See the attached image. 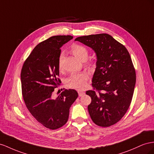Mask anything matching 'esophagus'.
Listing matches in <instances>:
<instances>
[{
	"instance_id": "34e87169",
	"label": "esophagus",
	"mask_w": 154,
	"mask_h": 154,
	"mask_svg": "<svg viewBox=\"0 0 154 154\" xmlns=\"http://www.w3.org/2000/svg\"><path fill=\"white\" fill-rule=\"evenodd\" d=\"M78 94H79V96L81 97L82 95H84L85 94V93L84 91H78Z\"/></svg>"
}]
</instances>
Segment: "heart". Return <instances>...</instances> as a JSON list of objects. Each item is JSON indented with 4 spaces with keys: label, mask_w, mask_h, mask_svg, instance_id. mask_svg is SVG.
<instances>
[{
    "label": "heart",
    "mask_w": 154,
    "mask_h": 154,
    "mask_svg": "<svg viewBox=\"0 0 154 154\" xmlns=\"http://www.w3.org/2000/svg\"><path fill=\"white\" fill-rule=\"evenodd\" d=\"M72 54L81 60H85L88 56V50L85 46L79 45H74L71 49ZM85 65L87 67L91 68L94 66V63L92 61H86ZM58 67L60 70L62 69V56H60L58 61ZM88 75L86 72H81L73 73L66 81L67 86L71 88L76 90H81L84 88L86 85Z\"/></svg>",
    "instance_id": "1"
}]
</instances>
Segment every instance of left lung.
I'll use <instances>...</instances> for the list:
<instances>
[{
    "instance_id": "obj_1",
    "label": "left lung",
    "mask_w": 154,
    "mask_h": 154,
    "mask_svg": "<svg viewBox=\"0 0 154 154\" xmlns=\"http://www.w3.org/2000/svg\"><path fill=\"white\" fill-rule=\"evenodd\" d=\"M75 41L92 48L97 56L94 88L86 92L91 99L88 106L91 120L99 126H110L125 116L132 99L136 74L129 52L106 33L79 37Z\"/></svg>"
}]
</instances>
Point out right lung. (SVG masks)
Here are the masks:
<instances>
[{"label": "right lung", "instance_id": "right-lung-1", "mask_svg": "<svg viewBox=\"0 0 154 154\" xmlns=\"http://www.w3.org/2000/svg\"><path fill=\"white\" fill-rule=\"evenodd\" d=\"M73 38L56 35L35 47L23 66L20 74L22 94L26 107L46 128L56 130L68 121L69 108L78 97L75 90H64L57 97L54 91L61 82L58 78L60 47Z\"/></svg>", "mask_w": 154, "mask_h": 154}]
</instances>
